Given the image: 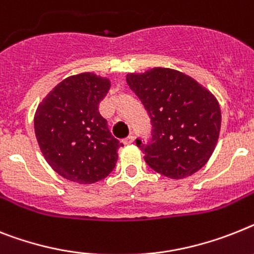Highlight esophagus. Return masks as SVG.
<instances>
[{"instance_id": "obj_1", "label": "esophagus", "mask_w": 254, "mask_h": 254, "mask_svg": "<svg viewBox=\"0 0 254 254\" xmlns=\"http://www.w3.org/2000/svg\"><path fill=\"white\" fill-rule=\"evenodd\" d=\"M134 142V135H129V137L124 138L123 143L124 144H131Z\"/></svg>"}]
</instances>
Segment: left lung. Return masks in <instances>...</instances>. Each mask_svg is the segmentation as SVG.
<instances>
[{
	"label": "left lung",
	"instance_id": "left-lung-1",
	"mask_svg": "<svg viewBox=\"0 0 254 254\" xmlns=\"http://www.w3.org/2000/svg\"><path fill=\"white\" fill-rule=\"evenodd\" d=\"M127 82L150 117V139H135L147 165L173 180L201 169L214 151L221 127L216 98L195 80L169 68L127 74Z\"/></svg>",
	"mask_w": 254,
	"mask_h": 254
}]
</instances>
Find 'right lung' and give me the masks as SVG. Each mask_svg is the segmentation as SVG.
Listing matches in <instances>:
<instances>
[{
    "mask_svg": "<svg viewBox=\"0 0 254 254\" xmlns=\"http://www.w3.org/2000/svg\"><path fill=\"white\" fill-rule=\"evenodd\" d=\"M110 81L94 73L63 80L53 89L35 115L38 146L50 167L65 180L94 183L103 180L117 163V148L98 104Z\"/></svg>",
    "mask_w": 254,
    "mask_h": 254,
    "instance_id": "right-lung-1",
    "label": "right lung"
}]
</instances>
